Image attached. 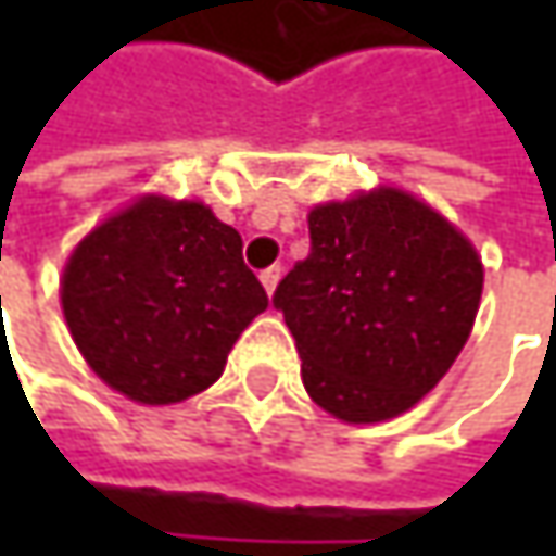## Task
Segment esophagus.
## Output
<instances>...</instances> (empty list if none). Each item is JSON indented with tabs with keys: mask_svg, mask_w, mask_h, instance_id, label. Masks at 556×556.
<instances>
[{
	"mask_svg": "<svg viewBox=\"0 0 556 556\" xmlns=\"http://www.w3.org/2000/svg\"><path fill=\"white\" fill-rule=\"evenodd\" d=\"M279 277H282V267H267V270H261V282H264V289L274 295V289H277Z\"/></svg>",
	"mask_w": 556,
	"mask_h": 556,
	"instance_id": "34e87169",
	"label": "esophagus"
}]
</instances>
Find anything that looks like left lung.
Here are the masks:
<instances>
[{
  "label": "left lung",
  "mask_w": 556,
  "mask_h": 556,
  "mask_svg": "<svg viewBox=\"0 0 556 556\" xmlns=\"http://www.w3.org/2000/svg\"><path fill=\"white\" fill-rule=\"evenodd\" d=\"M308 241L274 292L302 383L341 421L402 415L470 338L483 292L473 244L399 189L312 208Z\"/></svg>",
  "instance_id": "8db88e82"
}]
</instances>
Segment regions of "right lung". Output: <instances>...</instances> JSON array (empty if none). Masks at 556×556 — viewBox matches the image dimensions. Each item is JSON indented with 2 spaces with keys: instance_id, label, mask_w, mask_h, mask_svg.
<instances>
[{
  "instance_id": "obj_1",
  "label": "right lung",
  "mask_w": 556,
  "mask_h": 556,
  "mask_svg": "<svg viewBox=\"0 0 556 556\" xmlns=\"http://www.w3.org/2000/svg\"><path fill=\"white\" fill-rule=\"evenodd\" d=\"M241 235L202 202L148 195L73 251L63 318L86 364L135 402L208 389L241 331L270 305Z\"/></svg>"
}]
</instances>
